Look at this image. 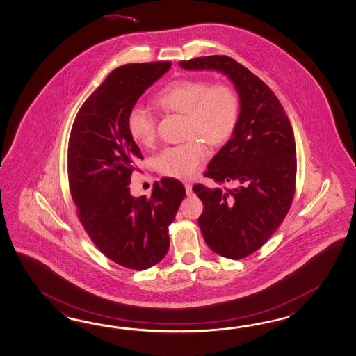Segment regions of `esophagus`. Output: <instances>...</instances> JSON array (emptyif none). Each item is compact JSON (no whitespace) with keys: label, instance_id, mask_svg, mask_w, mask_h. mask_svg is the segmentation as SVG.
<instances>
[{"label":"esophagus","instance_id":"esophagus-1","mask_svg":"<svg viewBox=\"0 0 356 356\" xmlns=\"http://www.w3.org/2000/svg\"><path fill=\"white\" fill-rule=\"evenodd\" d=\"M185 189H186V194L191 195V193H193V184L185 182Z\"/></svg>","mask_w":356,"mask_h":356}]
</instances>
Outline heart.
<instances>
[{
  "mask_svg": "<svg viewBox=\"0 0 356 356\" xmlns=\"http://www.w3.org/2000/svg\"><path fill=\"white\" fill-rule=\"evenodd\" d=\"M161 110L185 115L184 144L168 147L157 157L159 172L175 179H189L206 159V142L211 147L221 145L236 127L240 99L227 84L211 86L206 80L179 79L170 83L154 98ZM127 131L135 142L144 147L156 139V121L149 111L131 108L127 115Z\"/></svg>",
  "mask_w": 356,
  "mask_h": 356,
  "instance_id": "1",
  "label": "heart"
}]
</instances>
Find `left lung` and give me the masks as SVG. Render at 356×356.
Returning <instances> with one entry per match:
<instances>
[{
	"instance_id": "left-lung-1",
	"label": "left lung",
	"mask_w": 356,
	"mask_h": 356,
	"mask_svg": "<svg viewBox=\"0 0 356 356\" xmlns=\"http://www.w3.org/2000/svg\"><path fill=\"white\" fill-rule=\"evenodd\" d=\"M190 72H221L234 84L240 112L232 138L208 163L207 177L236 188L193 186L203 202L197 218L207 245L229 259L258 250L290 209L296 179L293 127L270 88L227 56L179 63Z\"/></svg>"
}]
</instances>
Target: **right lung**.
I'll return each instance as SVG.
<instances>
[{"mask_svg":"<svg viewBox=\"0 0 356 356\" xmlns=\"http://www.w3.org/2000/svg\"><path fill=\"white\" fill-rule=\"evenodd\" d=\"M170 67L163 61L115 69L80 107L69 138V184L83 227L107 258L136 270L166 255L168 225L186 194L172 177L154 182L150 197H134L129 188L143 154L127 115Z\"/></svg>","mask_w":356,"mask_h":356,"instance_id":"1","label":"right lung"}]
</instances>
